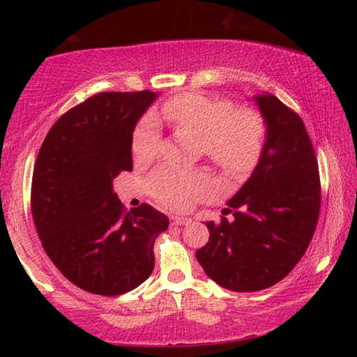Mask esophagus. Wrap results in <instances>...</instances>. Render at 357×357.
Segmentation results:
<instances>
[{"mask_svg": "<svg viewBox=\"0 0 357 357\" xmlns=\"http://www.w3.org/2000/svg\"><path fill=\"white\" fill-rule=\"evenodd\" d=\"M172 223H173V225H176V227H181V225H190L192 219H190V217L174 215V217H172Z\"/></svg>", "mask_w": 357, "mask_h": 357, "instance_id": "esophagus-1", "label": "esophagus"}]
</instances>
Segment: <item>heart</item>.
<instances>
[{"label": "heart", "mask_w": 357, "mask_h": 357, "mask_svg": "<svg viewBox=\"0 0 357 357\" xmlns=\"http://www.w3.org/2000/svg\"><path fill=\"white\" fill-rule=\"evenodd\" d=\"M162 116L174 128L202 138L203 153L231 174L249 170L261 153V118L252 110H233L229 100L184 93L165 102ZM157 144L159 124L153 116L143 118L132 138V154L146 162L155 155ZM149 189L162 206L187 209L200 198L213 195L215 185L206 173L162 167L151 174Z\"/></svg>", "instance_id": "heart-1"}]
</instances>
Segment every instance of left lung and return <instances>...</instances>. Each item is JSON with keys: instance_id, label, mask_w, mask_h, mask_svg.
<instances>
[{"instance_id": "left-lung-1", "label": "left lung", "mask_w": 357, "mask_h": 357, "mask_svg": "<svg viewBox=\"0 0 357 357\" xmlns=\"http://www.w3.org/2000/svg\"><path fill=\"white\" fill-rule=\"evenodd\" d=\"M266 138L250 178L229 198L231 222H206L208 244L197 250L204 273L229 291L269 288L289 274L315 233L321 187L305 126L275 96H253Z\"/></svg>"}]
</instances>
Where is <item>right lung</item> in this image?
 Returning <instances> with one entry per match:
<instances>
[{
    "label": "right lung",
    "mask_w": 357,
    "mask_h": 357,
    "mask_svg": "<svg viewBox=\"0 0 357 357\" xmlns=\"http://www.w3.org/2000/svg\"><path fill=\"white\" fill-rule=\"evenodd\" d=\"M159 93H100L70 108L42 143L31 213L48 258L88 293L118 296L148 279L168 217L149 204L126 213L113 179L132 170V134Z\"/></svg>",
    "instance_id": "add662e5"
}]
</instances>
